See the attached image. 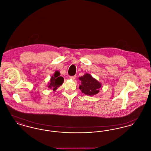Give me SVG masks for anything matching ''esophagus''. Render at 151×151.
<instances>
[{
    "label": "esophagus",
    "mask_w": 151,
    "mask_h": 151,
    "mask_svg": "<svg viewBox=\"0 0 151 151\" xmlns=\"http://www.w3.org/2000/svg\"><path fill=\"white\" fill-rule=\"evenodd\" d=\"M76 78V76H70V79L74 80Z\"/></svg>",
    "instance_id": "34e87169"
}]
</instances>
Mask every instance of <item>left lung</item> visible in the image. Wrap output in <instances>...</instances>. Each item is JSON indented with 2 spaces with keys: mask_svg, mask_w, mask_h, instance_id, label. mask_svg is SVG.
I'll use <instances>...</instances> for the list:
<instances>
[{
  "mask_svg": "<svg viewBox=\"0 0 151 151\" xmlns=\"http://www.w3.org/2000/svg\"><path fill=\"white\" fill-rule=\"evenodd\" d=\"M79 79L81 82L79 88L83 93L88 96H93L99 92L101 84L97 80L92 78L90 74L86 73Z\"/></svg>",
  "mask_w": 151,
  "mask_h": 151,
  "instance_id": "obj_1",
  "label": "left lung"
}]
</instances>
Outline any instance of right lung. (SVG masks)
I'll return each instance as SVG.
<instances>
[{"label":"right lung","mask_w":151,"mask_h":151,"mask_svg":"<svg viewBox=\"0 0 151 151\" xmlns=\"http://www.w3.org/2000/svg\"><path fill=\"white\" fill-rule=\"evenodd\" d=\"M63 78L60 76V73L58 71H56L55 72L54 75L52 76L51 78L48 88L50 89H52L53 91H55L56 89H57L58 87L60 86L63 84Z\"/></svg>","instance_id":"obj_1"}]
</instances>
